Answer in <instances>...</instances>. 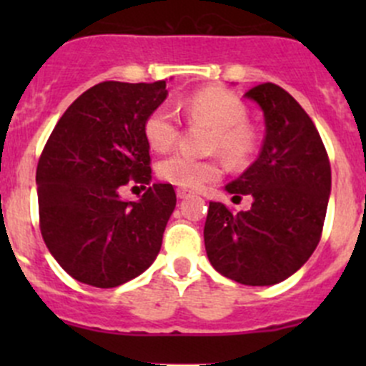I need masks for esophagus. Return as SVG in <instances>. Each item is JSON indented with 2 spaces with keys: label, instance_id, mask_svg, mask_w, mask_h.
<instances>
[{
  "label": "esophagus",
  "instance_id": "34e87169",
  "mask_svg": "<svg viewBox=\"0 0 366 366\" xmlns=\"http://www.w3.org/2000/svg\"><path fill=\"white\" fill-rule=\"evenodd\" d=\"M191 194H193V191H187V189H182V187H180V189H177V197H179V198H180V200H184V198L191 197Z\"/></svg>",
  "mask_w": 366,
  "mask_h": 366
}]
</instances>
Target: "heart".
<instances>
[{"instance_id":"obj_1","label":"heart","mask_w":366,"mask_h":366,"mask_svg":"<svg viewBox=\"0 0 366 366\" xmlns=\"http://www.w3.org/2000/svg\"><path fill=\"white\" fill-rule=\"evenodd\" d=\"M180 108L191 122L212 129L210 150L219 152L232 164L248 161L254 149V136L246 125L248 109L244 102L223 88H204L180 102ZM145 138L157 152H166L179 138V120L168 106H157L147 117ZM162 180L184 189H198L207 182L219 179L221 168L216 161L194 159L186 154H173L157 164Z\"/></svg>"}]
</instances>
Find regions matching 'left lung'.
I'll use <instances>...</instances> for the list:
<instances>
[{"mask_svg": "<svg viewBox=\"0 0 366 366\" xmlns=\"http://www.w3.org/2000/svg\"><path fill=\"white\" fill-rule=\"evenodd\" d=\"M244 97L264 113V143L257 161L224 191L252 197V209L232 214L209 202L204 239L219 274L267 287L292 276L315 252L331 194V166L312 118L289 92L264 83Z\"/></svg>", "mask_w": 366, "mask_h": 366, "instance_id": "8db88e82", "label": "left lung"}]
</instances>
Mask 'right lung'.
Instances as JSON below:
<instances>
[{"mask_svg":"<svg viewBox=\"0 0 366 366\" xmlns=\"http://www.w3.org/2000/svg\"><path fill=\"white\" fill-rule=\"evenodd\" d=\"M166 81H104L76 99L51 132L36 166L40 232L74 280L124 285L156 260L177 205L172 184H152L147 117L164 102ZM149 189L136 202L121 187Z\"/></svg>","mask_w":366,"mask_h":366,"instance_id":"obj_1","label":"right lung"}]
</instances>
